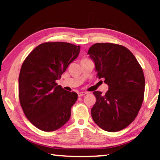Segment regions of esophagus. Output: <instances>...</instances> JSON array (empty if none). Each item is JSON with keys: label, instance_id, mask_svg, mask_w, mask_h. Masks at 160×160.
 I'll use <instances>...</instances> for the list:
<instances>
[{"label": "esophagus", "instance_id": "1", "mask_svg": "<svg viewBox=\"0 0 160 160\" xmlns=\"http://www.w3.org/2000/svg\"><path fill=\"white\" fill-rule=\"evenodd\" d=\"M78 97H82L84 95H85V94H87V92H78Z\"/></svg>", "mask_w": 160, "mask_h": 160}]
</instances>
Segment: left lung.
<instances>
[{"mask_svg": "<svg viewBox=\"0 0 160 160\" xmlns=\"http://www.w3.org/2000/svg\"><path fill=\"white\" fill-rule=\"evenodd\" d=\"M88 54L95 65L97 76L103 78L109 90L93 94L97 101L92 117L97 126L109 132L126 128L135 120L144 98L145 77L133 54L123 46L97 43Z\"/></svg>", "mask_w": 160, "mask_h": 160, "instance_id": "obj_1", "label": "left lung"}]
</instances>
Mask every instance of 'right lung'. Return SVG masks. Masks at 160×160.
Segmentation results:
<instances>
[{
	"label": "right lung",
	"instance_id": "obj_1",
	"mask_svg": "<svg viewBox=\"0 0 160 160\" xmlns=\"http://www.w3.org/2000/svg\"><path fill=\"white\" fill-rule=\"evenodd\" d=\"M80 50V46L70 43H43L22 65L19 75L20 105L28 120L43 131H56L70 119L78 94L65 90L56 80L61 79Z\"/></svg>",
	"mask_w": 160,
	"mask_h": 160
}]
</instances>
